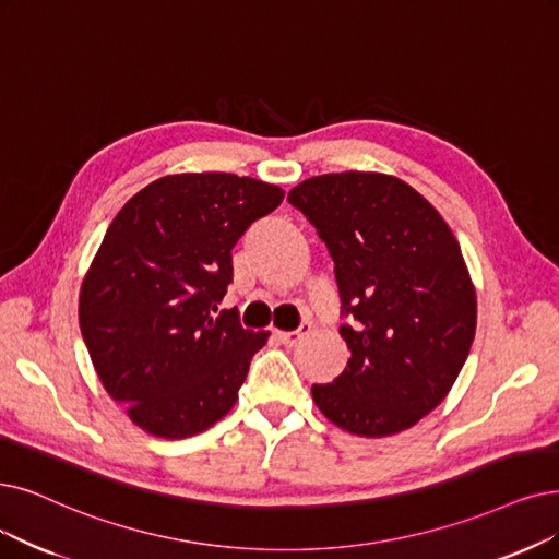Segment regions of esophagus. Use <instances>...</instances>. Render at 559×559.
<instances>
[{
    "instance_id": "34e87169",
    "label": "esophagus",
    "mask_w": 559,
    "mask_h": 559,
    "mask_svg": "<svg viewBox=\"0 0 559 559\" xmlns=\"http://www.w3.org/2000/svg\"><path fill=\"white\" fill-rule=\"evenodd\" d=\"M309 330H311V325L305 323V325H300V328L294 330V332H277V340H280L284 346H296L300 340L307 337Z\"/></svg>"
}]
</instances>
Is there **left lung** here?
I'll return each instance as SVG.
<instances>
[{
	"label": "left lung",
	"mask_w": 559,
	"mask_h": 559,
	"mask_svg": "<svg viewBox=\"0 0 559 559\" xmlns=\"http://www.w3.org/2000/svg\"><path fill=\"white\" fill-rule=\"evenodd\" d=\"M334 261L350 348L330 385H311L340 429L383 438L450 394L477 330L459 240L415 188L381 171L311 176L288 192Z\"/></svg>",
	"instance_id": "obj_1"
}]
</instances>
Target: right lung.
<instances>
[{
    "instance_id": "1",
    "label": "right lung",
    "mask_w": 559,
    "mask_h": 559,
    "mask_svg": "<svg viewBox=\"0 0 559 559\" xmlns=\"http://www.w3.org/2000/svg\"><path fill=\"white\" fill-rule=\"evenodd\" d=\"M280 186L225 171L169 174L111 219L80 286V330L105 392L151 436L206 431L238 399L271 332L217 311L231 250L275 211Z\"/></svg>"
}]
</instances>
